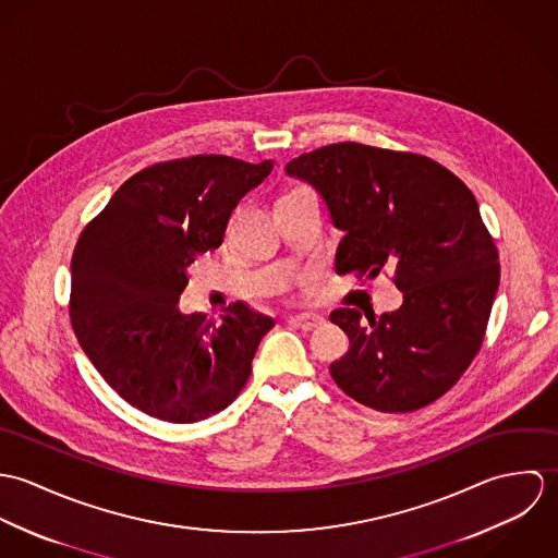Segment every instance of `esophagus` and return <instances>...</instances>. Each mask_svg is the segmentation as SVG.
<instances>
[{
  "instance_id": "obj_1",
  "label": "esophagus",
  "mask_w": 558,
  "mask_h": 558,
  "mask_svg": "<svg viewBox=\"0 0 558 558\" xmlns=\"http://www.w3.org/2000/svg\"><path fill=\"white\" fill-rule=\"evenodd\" d=\"M290 322L303 330H314L319 324H324V318L319 314H299V316H292Z\"/></svg>"
}]
</instances>
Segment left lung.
Masks as SVG:
<instances>
[{"label":"left lung","instance_id":"8db88e82","mask_svg":"<svg viewBox=\"0 0 558 558\" xmlns=\"http://www.w3.org/2000/svg\"><path fill=\"white\" fill-rule=\"evenodd\" d=\"M324 197L337 275L393 272L398 312L330 314L350 339L328 369L337 387L380 412H410L445 396L485 337L500 264L477 199L447 167L414 153L341 142L286 165Z\"/></svg>","mask_w":558,"mask_h":558}]
</instances>
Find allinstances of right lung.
Returning a JSON list of instances; mask_svg holds the SVG:
<instances>
[{
  "instance_id": "1",
  "label": "right lung",
  "mask_w": 558,
  "mask_h": 558,
  "mask_svg": "<svg viewBox=\"0 0 558 558\" xmlns=\"http://www.w3.org/2000/svg\"><path fill=\"white\" fill-rule=\"evenodd\" d=\"M272 160H165L131 175L81 232L71 262V324L105 383L169 423L208 418L239 398L275 326L234 303L221 324L184 316L186 266L217 248L240 197Z\"/></svg>"
}]
</instances>
